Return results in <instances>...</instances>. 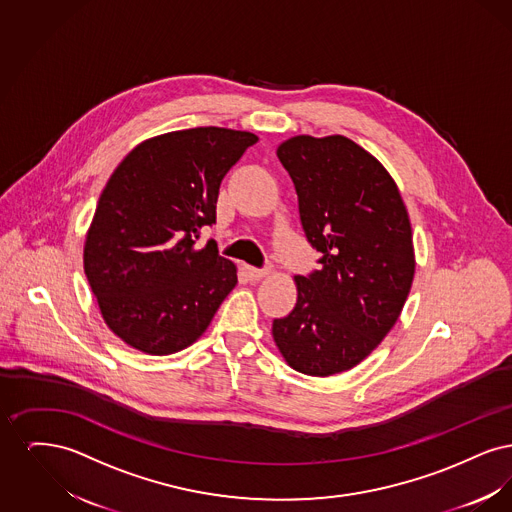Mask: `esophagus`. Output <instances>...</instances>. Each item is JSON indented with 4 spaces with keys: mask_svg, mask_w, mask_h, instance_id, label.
<instances>
[{
    "mask_svg": "<svg viewBox=\"0 0 512 512\" xmlns=\"http://www.w3.org/2000/svg\"><path fill=\"white\" fill-rule=\"evenodd\" d=\"M268 274V268H255L249 267L247 268V276L251 278V280H263L265 276Z\"/></svg>",
    "mask_w": 512,
    "mask_h": 512,
    "instance_id": "34e87169",
    "label": "esophagus"
}]
</instances>
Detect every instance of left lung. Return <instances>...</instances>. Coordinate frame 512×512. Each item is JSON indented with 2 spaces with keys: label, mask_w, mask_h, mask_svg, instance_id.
Returning <instances> with one entry per match:
<instances>
[{
  "label": "left lung",
  "mask_w": 512,
  "mask_h": 512,
  "mask_svg": "<svg viewBox=\"0 0 512 512\" xmlns=\"http://www.w3.org/2000/svg\"><path fill=\"white\" fill-rule=\"evenodd\" d=\"M276 155L320 268L295 276L297 303L274 318L272 338L293 370L332 376L359 365L401 315L414 278L411 220L390 172L345 136H293Z\"/></svg>",
  "instance_id": "obj_1"
}]
</instances>
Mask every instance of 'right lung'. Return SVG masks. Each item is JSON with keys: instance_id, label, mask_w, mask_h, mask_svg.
Returning <instances> with one entry per match:
<instances>
[{"instance_id": "obj_1", "label": "right lung", "mask_w": 512, "mask_h": 512, "mask_svg": "<svg viewBox=\"0 0 512 512\" xmlns=\"http://www.w3.org/2000/svg\"><path fill=\"white\" fill-rule=\"evenodd\" d=\"M257 136L199 126L149 138L107 180L84 242V272L105 324L130 347L171 355L192 345L238 284L217 242L222 178Z\"/></svg>"}]
</instances>
